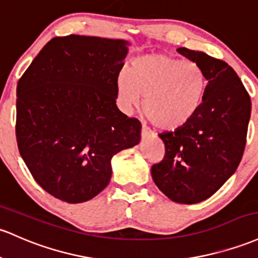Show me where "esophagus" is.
Returning a JSON list of instances; mask_svg holds the SVG:
<instances>
[{"label":"esophagus","instance_id":"obj_1","mask_svg":"<svg viewBox=\"0 0 258 258\" xmlns=\"http://www.w3.org/2000/svg\"><path fill=\"white\" fill-rule=\"evenodd\" d=\"M141 135H142V138H146V137H148L149 135H151V131H149V130L147 128V126H144V124H142V130H141Z\"/></svg>","mask_w":258,"mask_h":258}]
</instances>
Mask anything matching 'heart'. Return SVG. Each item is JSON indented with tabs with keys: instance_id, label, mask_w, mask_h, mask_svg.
<instances>
[{
	"instance_id": "b5f03b06",
	"label": "heart",
	"mask_w": 258,
	"mask_h": 258,
	"mask_svg": "<svg viewBox=\"0 0 258 258\" xmlns=\"http://www.w3.org/2000/svg\"><path fill=\"white\" fill-rule=\"evenodd\" d=\"M206 88L207 79L196 62L165 53L138 56L116 78L121 107L132 111L144 95V115L159 130H176L191 121L202 106Z\"/></svg>"
}]
</instances>
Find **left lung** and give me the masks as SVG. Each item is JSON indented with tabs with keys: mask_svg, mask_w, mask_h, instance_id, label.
<instances>
[{
	"mask_svg": "<svg viewBox=\"0 0 258 258\" xmlns=\"http://www.w3.org/2000/svg\"><path fill=\"white\" fill-rule=\"evenodd\" d=\"M207 79L205 99L191 121L163 132L165 157L152 166L158 188L176 203L207 200L236 171L244 154L251 99L236 72L202 51L179 47Z\"/></svg>",
	"mask_w": 258,
	"mask_h": 258,
	"instance_id": "8db88e82",
	"label": "left lung"
}]
</instances>
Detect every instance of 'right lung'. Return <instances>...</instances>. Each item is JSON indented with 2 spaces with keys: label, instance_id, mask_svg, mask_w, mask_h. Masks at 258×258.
I'll return each mask as SVG.
<instances>
[{
  "label": "right lung",
  "instance_id": "1",
  "mask_svg": "<svg viewBox=\"0 0 258 258\" xmlns=\"http://www.w3.org/2000/svg\"><path fill=\"white\" fill-rule=\"evenodd\" d=\"M130 42L67 35L42 47L17 84L18 149L36 182L67 203L92 200L111 159L141 141V123L116 105Z\"/></svg>",
  "mask_w": 258,
  "mask_h": 258
}]
</instances>
